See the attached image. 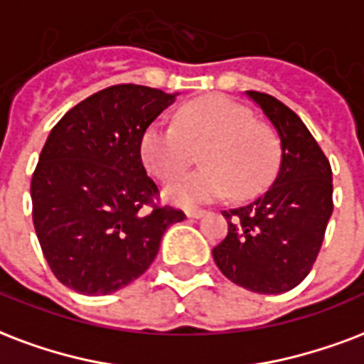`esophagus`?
Here are the masks:
<instances>
[{
  "label": "esophagus",
  "mask_w": 364,
  "mask_h": 364,
  "mask_svg": "<svg viewBox=\"0 0 364 364\" xmlns=\"http://www.w3.org/2000/svg\"><path fill=\"white\" fill-rule=\"evenodd\" d=\"M206 210H200V208H191V210H187V215L188 218H193V219H200L206 215Z\"/></svg>",
  "instance_id": "obj_1"
}]
</instances>
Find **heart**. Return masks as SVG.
I'll use <instances>...</instances> for the list:
<instances>
[{
	"label": "heart",
	"mask_w": 364,
	"mask_h": 364,
	"mask_svg": "<svg viewBox=\"0 0 364 364\" xmlns=\"http://www.w3.org/2000/svg\"><path fill=\"white\" fill-rule=\"evenodd\" d=\"M145 168L160 181L179 176L202 152L200 171L166 185V198L181 206L225 198H252L271 185L281 166V141L240 102L208 95L185 102L176 126L154 122L141 137Z\"/></svg>",
	"instance_id": "heart-1"
}]
</instances>
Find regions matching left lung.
Masks as SVG:
<instances>
[{
    "mask_svg": "<svg viewBox=\"0 0 364 364\" xmlns=\"http://www.w3.org/2000/svg\"><path fill=\"white\" fill-rule=\"evenodd\" d=\"M281 137V170L248 206L227 210L229 232L212 250L229 281L259 294H282L311 271L332 215V168L299 116L259 91H246Z\"/></svg>",
    "mask_w": 364,
    "mask_h": 364,
    "instance_id": "1",
    "label": "left lung"
}]
</instances>
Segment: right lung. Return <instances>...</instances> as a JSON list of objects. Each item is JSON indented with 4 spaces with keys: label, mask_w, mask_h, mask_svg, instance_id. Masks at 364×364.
<instances>
[{
    "label": "right lung",
    "mask_w": 364,
    "mask_h": 364,
    "mask_svg": "<svg viewBox=\"0 0 364 364\" xmlns=\"http://www.w3.org/2000/svg\"><path fill=\"white\" fill-rule=\"evenodd\" d=\"M176 95L120 83L70 108L41 149L32 219L53 274L85 296L112 294L151 267L164 232L185 219L158 206L141 137Z\"/></svg>",
    "instance_id": "obj_1"
}]
</instances>
